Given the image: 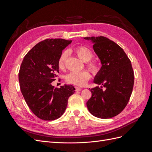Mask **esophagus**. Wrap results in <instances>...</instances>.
I'll use <instances>...</instances> for the list:
<instances>
[{
    "label": "esophagus",
    "mask_w": 152,
    "mask_h": 152,
    "mask_svg": "<svg viewBox=\"0 0 152 152\" xmlns=\"http://www.w3.org/2000/svg\"><path fill=\"white\" fill-rule=\"evenodd\" d=\"M82 89V87H78V86H76V87H75V90H76V91H81Z\"/></svg>",
    "instance_id": "obj_1"
}]
</instances>
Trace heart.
Segmentation results:
<instances>
[{
    "instance_id": "b5f03b06",
    "label": "heart",
    "mask_w": 152,
    "mask_h": 152,
    "mask_svg": "<svg viewBox=\"0 0 152 152\" xmlns=\"http://www.w3.org/2000/svg\"><path fill=\"white\" fill-rule=\"evenodd\" d=\"M77 56L84 62H89L93 58V53L92 50L86 46H79L74 49ZM67 57V52L64 51L61 53L58 59V67L63 69L65 67L66 59ZM89 68L94 74H96L99 71V66L96 63H93L89 64ZM91 79L90 73L87 71L80 72H71L67 75L66 80L68 83L75 84L77 86H84L87 82Z\"/></svg>"
}]
</instances>
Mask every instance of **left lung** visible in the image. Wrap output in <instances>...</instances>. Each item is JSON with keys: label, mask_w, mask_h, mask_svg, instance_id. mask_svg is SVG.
<instances>
[{"label": "left lung", "mask_w": 152, "mask_h": 152, "mask_svg": "<svg viewBox=\"0 0 152 152\" xmlns=\"http://www.w3.org/2000/svg\"><path fill=\"white\" fill-rule=\"evenodd\" d=\"M93 44L102 67L94 77L91 98L86 103L89 112L100 118L117 115L126 107L134 86L130 59L118 44L104 37H84Z\"/></svg>", "instance_id": "obj_1"}]
</instances>
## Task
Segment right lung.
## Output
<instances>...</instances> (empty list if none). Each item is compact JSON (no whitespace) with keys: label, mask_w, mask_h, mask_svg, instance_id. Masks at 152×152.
Masks as SVG:
<instances>
[{"label":"right lung","mask_w":152,"mask_h":152,"mask_svg":"<svg viewBox=\"0 0 152 152\" xmlns=\"http://www.w3.org/2000/svg\"><path fill=\"white\" fill-rule=\"evenodd\" d=\"M72 40L49 39L41 41L27 53L19 75L20 89L26 104L35 115L53 121L65 112L68 99L75 93L72 85L54 88L51 84L59 73L58 59Z\"/></svg>","instance_id":"1"}]
</instances>
